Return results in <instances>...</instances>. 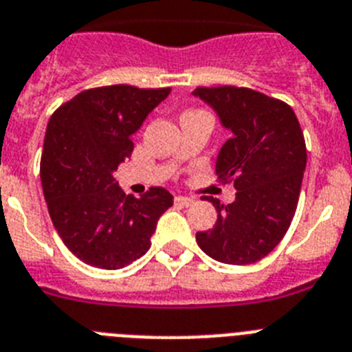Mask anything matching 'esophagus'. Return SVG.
I'll list each match as a JSON object with an SVG mask.
<instances>
[{
    "label": "esophagus",
    "mask_w": 352,
    "mask_h": 352,
    "mask_svg": "<svg viewBox=\"0 0 352 352\" xmlns=\"http://www.w3.org/2000/svg\"><path fill=\"white\" fill-rule=\"evenodd\" d=\"M175 204L177 206H182V207H189V206H193L195 200L193 198H189V197H175Z\"/></svg>",
    "instance_id": "34e87169"
}]
</instances>
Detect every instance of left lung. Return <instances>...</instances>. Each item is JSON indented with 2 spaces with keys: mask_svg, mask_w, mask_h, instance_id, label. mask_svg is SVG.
Instances as JSON below:
<instances>
[{
  "mask_svg": "<svg viewBox=\"0 0 352 352\" xmlns=\"http://www.w3.org/2000/svg\"><path fill=\"white\" fill-rule=\"evenodd\" d=\"M230 131L216 159L219 180H234L235 200L221 206L214 228L198 232L201 252L223 264L264 258L283 239L294 218L307 168L303 131L289 104L250 88L191 91ZM207 200V198H206Z\"/></svg>",
  "mask_w": 352,
  "mask_h": 352,
  "instance_id": "left-lung-1",
  "label": "left lung"
}]
</instances>
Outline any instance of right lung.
<instances>
[{
	"instance_id": "1",
	"label": "right lung",
	"mask_w": 352,
	"mask_h": 352,
	"mask_svg": "<svg viewBox=\"0 0 352 352\" xmlns=\"http://www.w3.org/2000/svg\"><path fill=\"white\" fill-rule=\"evenodd\" d=\"M170 91L91 88L49 118L41 161L44 198L56 232L85 264L120 269L145 255L157 219L173 206L164 188L134 198L113 179L131 157L136 131Z\"/></svg>"
}]
</instances>
